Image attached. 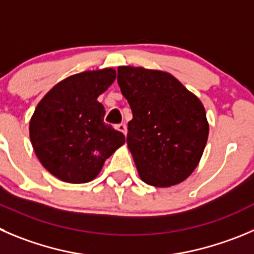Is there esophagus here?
Wrapping results in <instances>:
<instances>
[{
	"label": "esophagus",
	"mask_w": 254,
	"mask_h": 254,
	"mask_svg": "<svg viewBox=\"0 0 254 254\" xmlns=\"http://www.w3.org/2000/svg\"><path fill=\"white\" fill-rule=\"evenodd\" d=\"M116 128H117L120 132H122L125 136L127 134V126H126V123H120V125L116 126Z\"/></svg>",
	"instance_id": "esophagus-1"
}]
</instances>
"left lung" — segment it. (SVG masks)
Instances as JSON below:
<instances>
[{
  "mask_svg": "<svg viewBox=\"0 0 254 254\" xmlns=\"http://www.w3.org/2000/svg\"><path fill=\"white\" fill-rule=\"evenodd\" d=\"M117 82L133 118L127 144L147 185L171 187L198 166L209 125L199 98L168 72L118 67Z\"/></svg>",
  "mask_w": 254,
  "mask_h": 254,
  "instance_id": "1",
  "label": "left lung"
}]
</instances>
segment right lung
<instances>
[{"label":"right lung","instance_id":"add662e5","mask_svg":"<svg viewBox=\"0 0 254 254\" xmlns=\"http://www.w3.org/2000/svg\"><path fill=\"white\" fill-rule=\"evenodd\" d=\"M116 79L113 68L72 74L53 86L30 121V138L43 167L67 183L95 180L106 159L126 142L103 121L98 96Z\"/></svg>","mask_w":254,"mask_h":254}]
</instances>
